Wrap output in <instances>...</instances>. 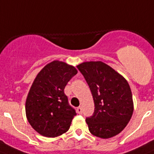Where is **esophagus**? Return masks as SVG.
<instances>
[{
  "instance_id": "esophagus-1",
  "label": "esophagus",
  "mask_w": 154,
  "mask_h": 154,
  "mask_svg": "<svg viewBox=\"0 0 154 154\" xmlns=\"http://www.w3.org/2000/svg\"><path fill=\"white\" fill-rule=\"evenodd\" d=\"M77 113H79V114H82V108L81 107V106H79V107L77 108Z\"/></svg>"
}]
</instances>
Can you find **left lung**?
<instances>
[{
  "label": "left lung",
  "instance_id": "obj_1",
  "mask_svg": "<svg viewBox=\"0 0 154 154\" xmlns=\"http://www.w3.org/2000/svg\"><path fill=\"white\" fill-rule=\"evenodd\" d=\"M77 67L94 97V112L86 117L89 132L101 138L116 136L126 126L134 112L129 83L101 61L84 62Z\"/></svg>",
  "mask_w": 154,
  "mask_h": 154
}]
</instances>
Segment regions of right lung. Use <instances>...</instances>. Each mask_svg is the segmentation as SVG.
Masks as SVG:
<instances>
[{
    "label": "right lung",
    "instance_id": "obj_1",
    "mask_svg": "<svg viewBox=\"0 0 154 154\" xmlns=\"http://www.w3.org/2000/svg\"><path fill=\"white\" fill-rule=\"evenodd\" d=\"M77 73L72 65L53 60L35 78L26 99L25 112L31 126L42 136L55 137L69 129L77 113L64 89Z\"/></svg>",
    "mask_w": 154,
    "mask_h": 154
}]
</instances>
